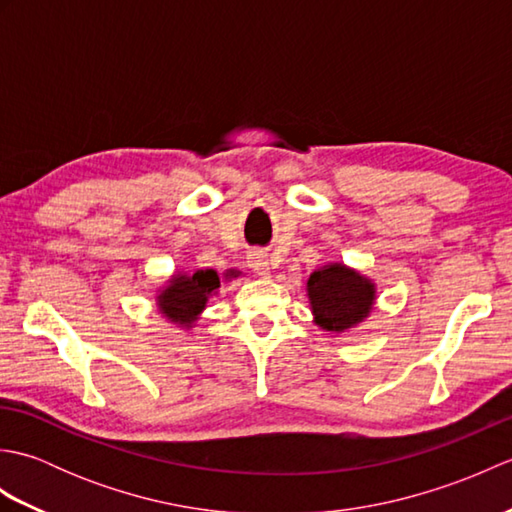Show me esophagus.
I'll list each match as a JSON object with an SVG mask.
<instances>
[{"mask_svg":"<svg viewBox=\"0 0 512 512\" xmlns=\"http://www.w3.org/2000/svg\"><path fill=\"white\" fill-rule=\"evenodd\" d=\"M248 268L262 277L270 275V259L264 250H253V253L248 255Z\"/></svg>","mask_w":512,"mask_h":512,"instance_id":"esophagus-1","label":"esophagus"}]
</instances>
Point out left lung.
I'll use <instances>...</instances> for the list:
<instances>
[{"mask_svg": "<svg viewBox=\"0 0 512 512\" xmlns=\"http://www.w3.org/2000/svg\"><path fill=\"white\" fill-rule=\"evenodd\" d=\"M312 321L321 330L341 334L361 325L376 306V284L343 262L310 273L306 281Z\"/></svg>", "mask_w": 512, "mask_h": 512, "instance_id": "1", "label": "left lung"}]
</instances>
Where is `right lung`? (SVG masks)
Returning a JSON list of instances; mask_svg holds the SVG:
<instances>
[{
  "label": "right lung",
  "instance_id": "right-lung-1",
  "mask_svg": "<svg viewBox=\"0 0 512 512\" xmlns=\"http://www.w3.org/2000/svg\"><path fill=\"white\" fill-rule=\"evenodd\" d=\"M237 277H244L242 270L226 268L222 275L217 270L204 268V270H176L165 286L156 290V310L165 317L169 323L178 325L180 330H191L202 312L209 306V299L217 295L222 284H228Z\"/></svg>",
  "mask_w": 512,
  "mask_h": 512
}]
</instances>
